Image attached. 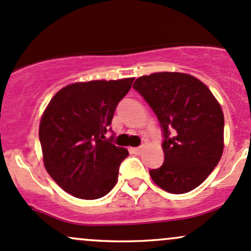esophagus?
Wrapping results in <instances>:
<instances>
[{"mask_svg":"<svg viewBox=\"0 0 251 251\" xmlns=\"http://www.w3.org/2000/svg\"><path fill=\"white\" fill-rule=\"evenodd\" d=\"M142 146H140V147H135V148H130V151H131V153H134V154H140V153L142 152Z\"/></svg>","mask_w":251,"mask_h":251,"instance_id":"34e87169","label":"esophagus"}]
</instances>
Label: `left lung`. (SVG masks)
<instances>
[{"mask_svg": "<svg viewBox=\"0 0 251 251\" xmlns=\"http://www.w3.org/2000/svg\"><path fill=\"white\" fill-rule=\"evenodd\" d=\"M133 88L157 116L164 159L150 170L153 182L171 194L195 189L218 165L224 150V115L203 82L183 73L139 77Z\"/></svg>", "mask_w": 251, "mask_h": 251, "instance_id": "1", "label": "left lung"}]
</instances>
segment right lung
<instances>
[{"label":"right lung","mask_w":251,"mask_h":251,"mask_svg":"<svg viewBox=\"0 0 251 251\" xmlns=\"http://www.w3.org/2000/svg\"><path fill=\"white\" fill-rule=\"evenodd\" d=\"M133 77L75 82L58 91L43 114L39 141L45 169L67 193L83 200L103 198L115 187L129 153L112 144L111 121Z\"/></svg>","instance_id":"add662e5"}]
</instances>
